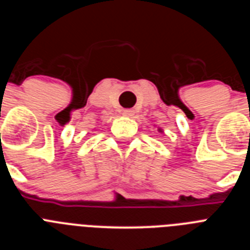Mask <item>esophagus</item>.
I'll return each instance as SVG.
<instances>
[{
  "label": "esophagus",
  "mask_w": 250,
  "mask_h": 250,
  "mask_svg": "<svg viewBox=\"0 0 250 250\" xmlns=\"http://www.w3.org/2000/svg\"><path fill=\"white\" fill-rule=\"evenodd\" d=\"M134 114H135V111H134V110H132V109L123 110V115H124V116H127V118H131V116Z\"/></svg>",
  "instance_id": "esophagus-1"
}]
</instances>
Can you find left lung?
<instances>
[{"label":"left lung","instance_id":"8db88e82","mask_svg":"<svg viewBox=\"0 0 250 250\" xmlns=\"http://www.w3.org/2000/svg\"><path fill=\"white\" fill-rule=\"evenodd\" d=\"M158 131H159V132H161V134H163V132H164V131H163V129H161V127H158Z\"/></svg>","mask_w":250,"mask_h":250}]
</instances>
